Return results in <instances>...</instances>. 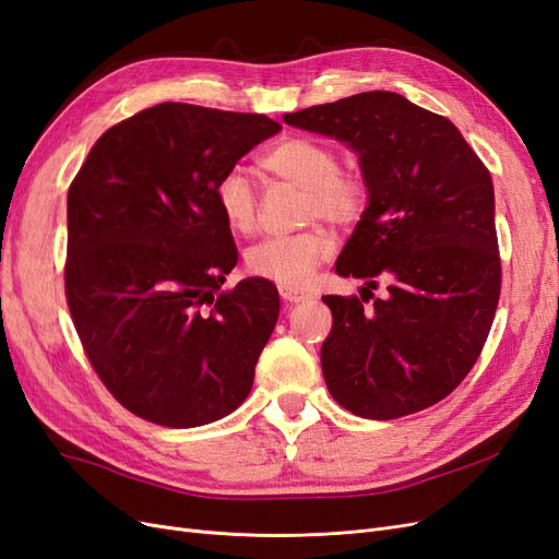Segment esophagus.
<instances>
[{
	"label": "esophagus",
	"mask_w": 559,
	"mask_h": 559,
	"mask_svg": "<svg viewBox=\"0 0 559 559\" xmlns=\"http://www.w3.org/2000/svg\"><path fill=\"white\" fill-rule=\"evenodd\" d=\"M280 296H282V300H286V302H302V300L310 298L308 292L296 289V286H280Z\"/></svg>",
	"instance_id": "obj_1"
}]
</instances>
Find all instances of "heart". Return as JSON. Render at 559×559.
Masks as SVG:
<instances>
[{"instance_id":"b5f03b06","label":"heart","mask_w":559,"mask_h":559,"mask_svg":"<svg viewBox=\"0 0 559 559\" xmlns=\"http://www.w3.org/2000/svg\"><path fill=\"white\" fill-rule=\"evenodd\" d=\"M261 167L282 181L306 189L302 214L308 222L324 218L333 226L359 222L368 202L366 179L341 167L337 151L308 134H289L270 146ZM216 205L230 230L249 235L259 224V191L242 170H228L216 181ZM335 249L333 235L324 228H308L292 235H273L249 247L247 270L251 275L282 286L308 282L314 267Z\"/></svg>"}]
</instances>
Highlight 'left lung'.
<instances>
[{
    "label": "left lung",
    "mask_w": 559,
    "mask_h": 559,
    "mask_svg": "<svg viewBox=\"0 0 559 559\" xmlns=\"http://www.w3.org/2000/svg\"><path fill=\"white\" fill-rule=\"evenodd\" d=\"M359 154L368 207L335 273L359 296H324L331 396L366 419H396L452 394L478 361L501 294L495 186L445 116L370 91L286 114ZM386 281L390 294L369 292ZM374 298V306L365 302Z\"/></svg>",
    "instance_id": "1"
}]
</instances>
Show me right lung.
Segmentation results:
<instances>
[{
  "label": "right lung",
  "mask_w": 559,
  "mask_h": 559,
  "mask_svg": "<svg viewBox=\"0 0 559 559\" xmlns=\"http://www.w3.org/2000/svg\"><path fill=\"white\" fill-rule=\"evenodd\" d=\"M282 130L263 114L163 103L111 126L67 193L64 296L126 411L200 427L247 399L280 317L273 282L222 289L238 247L216 181Z\"/></svg>",
  "instance_id": "obj_1"
}]
</instances>
